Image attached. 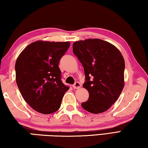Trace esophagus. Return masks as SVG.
I'll return each instance as SVG.
<instances>
[{"instance_id": "1", "label": "esophagus", "mask_w": 148, "mask_h": 148, "mask_svg": "<svg viewBox=\"0 0 148 148\" xmlns=\"http://www.w3.org/2000/svg\"><path fill=\"white\" fill-rule=\"evenodd\" d=\"M80 87H81V84H80V83L78 82H76V83L73 85L74 89H79Z\"/></svg>"}]
</instances>
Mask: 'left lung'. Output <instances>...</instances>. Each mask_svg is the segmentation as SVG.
Returning a JSON list of instances; mask_svg holds the SVG:
<instances>
[{
  "mask_svg": "<svg viewBox=\"0 0 148 148\" xmlns=\"http://www.w3.org/2000/svg\"><path fill=\"white\" fill-rule=\"evenodd\" d=\"M72 47L84 67L83 87L89 94V99L82 103V108L92 114L106 112L124 87L125 61L121 52L114 45L98 38L74 42Z\"/></svg>",
  "mask_w": 148,
  "mask_h": 148,
  "instance_id": "8db88e82",
  "label": "left lung"
}]
</instances>
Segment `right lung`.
Wrapping results in <instances>:
<instances>
[{
	"label": "right lung",
	"instance_id": "add662e5",
	"mask_svg": "<svg viewBox=\"0 0 148 148\" xmlns=\"http://www.w3.org/2000/svg\"><path fill=\"white\" fill-rule=\"evenodd\" d=\"M70 44L36 41L17 57L15 65L17 87L27 103L39 113L49 114L57 111L65 92L69 89L61 81L59 63Z\"/></svg>",
	"mask_w": 148,
	"mask_h": 148
}]
</instances>
